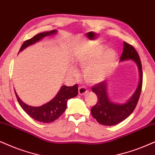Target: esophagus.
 <instances>
[{
  "mask_svg": "<svg viewBox=\"0 0 155 155\" xmlns=\"http://www.w3.org/2000/svg\"><path fill=\"white\" fill-rule=\"evenodd\" d=\"M87 89L84 87H79V94L80 95H84L87 92Z\"/></svg>",
  "mask_w": 155,
  "mask_h": 155,
  "instance_id": "obj_1",
  "label": "esophagus"
}]
</instances>
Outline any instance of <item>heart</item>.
I'll use <instances>...</instances> for the list:
<instances>
[{
	"instance_id": "obj_1",
	"label": "heart",
	"mask_w": 155,
	"mask_h": 155,
	"mask_svg": "<svg viewBox=\"0 0 155 155\" xmlns=\"http://www.w3.org/2000/svg\"><path fill=\"white\" fill-rule=\"evenodd\" d=\"M103 50V47H96L82 53L76 58V62L84 67V77L88 83L97 84L104 81L114 67L116 52L112 49H107L102 54ZM72 71L75 73L74 70Z\"/></svg>"
}]
</instances>
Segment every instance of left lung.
I'll list each match as a JSON object with an SVG mask.
<instances>
[{"mask_svg":"<svg viewBox=\"0 0 155 155\" xmlns=\"http://www.w3.org/2000/svg\"><path fill=\"white\" fill-rule=\"evenodd\" d=\"M122 54L120 61L132 59L137 64L140 71V81L138 87L130 99L127 103L119 104L109 100L107 94V82L101 81L91 88L92 91L97 97V102L91 109L92 116L99 124L106 126H113L124 121L133 112L140 99L142 88V68L138 53L132 45L124 42Z\"/></svg>","mask_w":155,"mask_h":155,"instance_id":"obj_1","label":"left lung"}]
</instances>
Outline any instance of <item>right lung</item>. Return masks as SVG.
<instances>
[{
	"label": "right lung",
	"instance_id": "right-lung-1",
	"mask_svg": "<svg viewBox=\"0 0 155 155\" xmlns=\"http://www.w3.org/2000/svg\"><path fill=\"white\" fill-rule=\"evenodd\" d=\"M56 33V30L50 31L48 32H43L34 36L28 40L25 41L21 46L20 51L24 49L25 48L28 47L30 45L34 44V43L38 41L42 38L54 34ZM78 95V85L75 84L73 87H66L63 86L61 88L60 91H58L57 95L51 101L46 103L41 107H31L25 104L18 97L17 94L15 93L17 100L19 104L22 107V109L25 111V112L28 114L31 117L34 119L35 120L41 121L44 123H51L56 120L66 110V106H67V101L69 99H71Z\"/></svg>",
	"mask_w": 155,
	"mask_h": 155
}]
</instances>
